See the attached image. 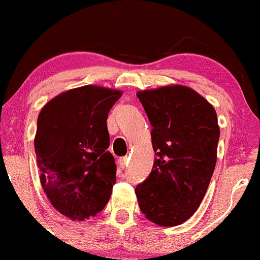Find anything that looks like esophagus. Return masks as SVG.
Segmentation results:
<instances>
[{
    "label": "esophagus",
    "mask_w": 260,
    "mask_h": 260,
    "mask_svg": "<svg viewBox=\"0 0 260 260\" xmlns=\"http://www.w3.org/2000/svg\"><path fill=\"white\" fill-rule=\"evenodd\" d=\"M127 164H129V158H127V157H123V158H120V159H119V166H120L121 169L126 168Z\"/></svg>",
    "instance_id": "1"
}]
</instances>
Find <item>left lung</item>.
<instances>
[{
    "label": "left lung",
    "mask_w": 260,
    "mask_h": 260,
    "mask_svg": "<svg viewBox=\"0 0 260 260\" xmlns=\"http://www.w3.org/2000/svg\"><path fill=\"white\" fill-rule=\"evenodd\" d=\"M153 129V168L135 193L141 212L159 226L190 219L214 173L220 127L216 112L193 88L167 85L136 93Z\"/></svg>",
    "instance_id": "8db88e82"
}]
</instances>
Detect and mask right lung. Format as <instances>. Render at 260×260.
<instances>
[{"mask_svg":"<svg viewBox=\"0 0 260 260\" xmlns=\"http://www.w3.org/2000/svg\"><path fill=\"white\" fill-rule=\"evenodd\" d=\"M121 94L85 85L57 94L38 117L40 182L53 208L72 220L97 215L111 198L117 166L108 151L107 118Z\"/></svg>","mask_w":260,"mask_h":260,"instance_id":"add662e5","label":"right lung"}]
</instances>
